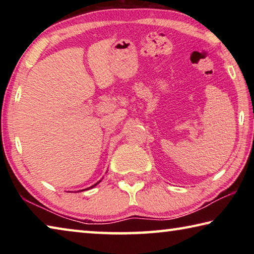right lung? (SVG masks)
<instances>
[{
  "label": "right lung",
  "instance_id": "add662e5",
  "mask_svg": "<svg viewBox=\"0 0 254 254\" xmlns=\"http://www.w3.org/2000/svg\"><path fill=\"white\" fill-rule=\"evenodd\" d=\"M100 182H101V180H100ZM100 182H97L96 184H94V185H93V186H91V187H88V188H86V189H81V190H87V189H89V188H93V187H95L97 184H100Z\"/></svg>",
  "mask_w": 254,
  "mask_h": 254
}]
</instances>
